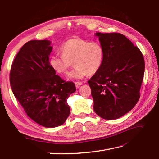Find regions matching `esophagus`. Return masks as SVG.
Listing matches in <instances>:
<instances>
[{"label":"esophagus","instance_id":"obj_1","mask_svg":"<svg viewBox=\"0 0 159 159\" xmlns=\"http://www.w3.org/2000/svg\"><path fill=\"white\" fill-rule=\"evenodd\" d=\"M82 82H80V81H76V82H75V85H76V88H79V87L82 85Z\"/></svg>","mask_w":159,"mask_h":159}]
</instances>
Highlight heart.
I'll list each match as a JSON object with an SVG mask.
<instances>
[{
    "label": "heart",
    "mask_w": 159,
    "mask_h": 159,
    "mask_svg": "<svg viewBox=\"0 0 159 159\" xmlns=\"http://www.w3.org/2000/svg\"><path fill=\"white\" fill-rule=\"evenodd\" d=\"M61 51L62 55L51 57L49 64L57 73L66 74L74 63L76 67L70 74V79H83L98 72L104 61L105 49L98 41L71 39L63 43Z\"/></svg>",
    "instance_id": "obj_1"
}]
</instances>
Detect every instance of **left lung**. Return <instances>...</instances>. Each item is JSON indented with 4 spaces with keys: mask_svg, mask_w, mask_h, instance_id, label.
<instances>
[{
    "mask_svg": "<svg viewBox=\"0 0 159 159\" xmlns=\"http://www.w3.org/2000/svg\"><path fill=\"white\" fill-rule=\"evenodd\" d=\"M105 49L101 68L88 83L96 114L106 120L123 116L137 103L145 61L141 50L120 33H96Z\"/></svg>",
    "mask_w": 159,
    "mask_h": 159,
    "instance_id": "8db88e82",
    "label": "left lung"
}]
</instances>
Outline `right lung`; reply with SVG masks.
I'll return each mask as SVG.
<instances>
[{"label":"right lung","instance_id":"obj_1","mask_svg":"<svg viewBox=\"0 0 159 159\" xmlns=\"http://www.w3.org/2000/svg\"><path fill=\"white\" fill-rule=\"evenodd\" d=\"M52 50L48 40L28 41L16 56L9 73L16 98L31 119L45 127L65 123L70 113L67 98L76 91L73 82L61 79L50 66Z\"/></svg>","mask_w":159,"mask_h":159}]
</instances>
